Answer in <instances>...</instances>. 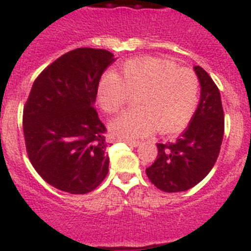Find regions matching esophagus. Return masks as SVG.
Listing matches in <instances>:
<instances>
[{
  "mask_svg": "<svg viewBox=\"0 0 251 251\" xmlns=\"http://www.w3.org/2000/svg\"><path fill=\"white\" fill-rule=\"evenodd\" d=\"M120 142H124V143H126V145L131 146V147H138L139 146V142L138 141H130V139H122V141Z\"/></svg>",
  "mask_w": 251,
  "mask_h": 251,
  "instance_id": "esophagus-1",
  "label": "esophagus"
}]
</instances>
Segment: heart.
Segmentation results:
<instances>
[{"label":"heart","instance_id":"heart-1","mask_svg":"<svg viewBox=\"0 0 251 251\" xmlns=\"http://www.w3.org/2000/svg\"><path fill=\"white\" fill-rule=\"evenodd\" d=\"M130 95H138L135 109L124 112L109 124L121 139L177 133L190 121L198 104L199 82L194 73L173 61L152 56L135 57L120 66V76L106 72L99 80L98 102L106 113H116Z\"/></svg>","mask_w":251,"mask_h":251}]
</instances>
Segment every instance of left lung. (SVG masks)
I'll use <instances>...</instances> for the list:
<instances>
[{
	"instance_id": "left-lung-1",
	"label": "left lung",
	"mask_w": 251,
	"mask_h": 251,
	"mask_svg": "<svg viewBox=\"0 0 251 251\" xmlns=\"http://www.w3.org/2000/svg\"><path fill=\"white\" fill-rule=\"evenodd\" d=\"M201 84L198 108L187 129L173 143H157V157L146 169L150 181L165 193L195 186L216 163L224 135V112L220 92L201 66H194Z\"/></svg>"
}]
</instances>
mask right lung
Wrapping results in <instances>:
<instances>
[{
  "mask_svg": "<svg viewBox=\"0 0 251 251\" xmlns=\"http://www.w3.org/2000/svg\"><path fill=\"white\" fill-rule=\"evenodd\" d=\"M114 61L105 49H74L33 82L23 110L25 147L37 173L58 190L87 194L108 175L105 126L94 105Z\"/></svg>",
  "mask_w": 251,
  "mask_h": 251,
  "instance_id": "obj_1",
  "label": "right lung"
}]
</instances>
